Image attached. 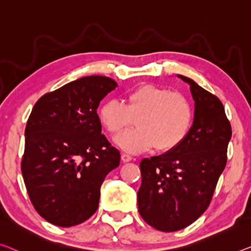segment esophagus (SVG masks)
Instances as JSON below:
<instances>
[{"instance_id": "esophagus-1", "label": "esophagus", "mask_w": 251, "mask_h": 251, "mask_svg": "<svg viewBox=\"0 0 251 251\" xmlns=\"http://www.w3.org/2000/svg\"><path fill=\"white\" fill-rule=\"evenodd\" d=\"M122 160H123V162H129V161H132L133 158H132V155L127 154V153H122Z\"/></svg>"}]
</instances>
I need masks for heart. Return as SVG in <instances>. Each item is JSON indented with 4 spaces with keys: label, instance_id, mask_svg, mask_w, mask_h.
I'll list each match as a JSON object with an SVG mask.
<instances>
[{
    "label": "heart",
    "instance_id": "1",
    "mask_svg": "<svg viewBox=\"0 0 251 251\" xmlns=\"http://www.w3.org/2000/svg\"><path fill=\"white\" fill-rule=\"evenodd\" d=\"M99 121L113 137L121 136L136 121L137 128L117 140L125 151L138 153L155 147L168 151L184 141L193 119L189 100L179 92L144 84L130 91L124 103L111 99L98 111Z\"/></svg>",
    "mask_w": 251,
    "mask_h": 251
}]
</instances>
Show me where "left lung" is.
I'll return each mask as SVG.
<instances>
[{"instance_id":"1","label":"left lung","mask_w":251,"mask_h":251,"mask_svg":"<svg viewBox=\"0 0 251 251\" xmlns=\"http://www.w3.org/2000/svg\"><path fill=\"white\" fill-rule=\"evenodd\" d=\"M178 76L190 85L195 101L193 126L178 147L140 163L138 212L145 222L163 232L184 229L206 211L226 168L232 134L218 97L192 78Z\"/></svg>"}]
</instances>
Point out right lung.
<instances>
[{
	"mask_svg": "<svg viewBox=\"0 0 251 251\" xmlns=\"http://www.w3.org/2000/svg\"><path fill=\"white\" fill-rule=\"evenodd\" d=\"M113 78L84 76L40 97L30 114L21 171L39 215L69 227L87 221L99 205L100 187L119 166L121 153L101 134L97 108Z\"/></svg>",
	"mask_w": 251,
	"mask_h": 251,
	"instance_id": "1",
	"label": "right lung"
}]
</instances>
